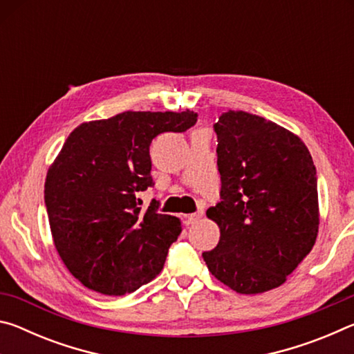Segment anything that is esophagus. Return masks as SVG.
Masks as SVG:
<instances>
[{
	"mask_svg": "<svg viewBox=\"0 0 354 354\" xmlns=\"http://www.w3.org/2000/svg\"><path fill=\"white\" fill-rule=\"evenodd\" d=\"M201 217H203V211L195 212V214H189V215H185V223H187V225H194V223H196V221H198Z\"/></svg>",
	"mask_w": 354,
	"mask_h": 354,
	"instance_id": "obj_1",
	"label": "esophagus"
}]
</instances>
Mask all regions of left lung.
<instances>
[{
	"instance_id": "obj_1",
	"label": "left lung",
	"mask_w": 354,
	"mask_h": 354,
	"mask_svg": "<svg viewBox=\"0 0 354 354\" xmlns=\"http://www.w3.org/2000/svg\"><path fill=\"white\" fill-rule=\"evenodd\" d=\"M214 129L221 201L206 215L218 225L220 241L203 259L232 290H272L315 243V165L298 136L263 117L227 111Z\"/></svg>"
}]
</instances>
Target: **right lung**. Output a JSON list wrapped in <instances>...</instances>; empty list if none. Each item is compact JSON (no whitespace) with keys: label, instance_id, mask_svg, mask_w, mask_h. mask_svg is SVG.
<instances>
[{"label":"right lung","instance_id":"right-lung-1","mask_svg":"<svg viewBox=\"0 0 354 354\" xmlns=\"http://www.w3.org/2000/svg\"><path fill=\"white\" fill-rule=\"evenodd\" d=\"M196 113L122 112L82 123L46 173L45 206L55 247L87 289L124 295L164 267L183 225L159 214L153 200L140 211L139 192L154 184L149 145L162 133H184Z\"/></svg>","mask_w":354,"mask_h":354}]
</instances>
